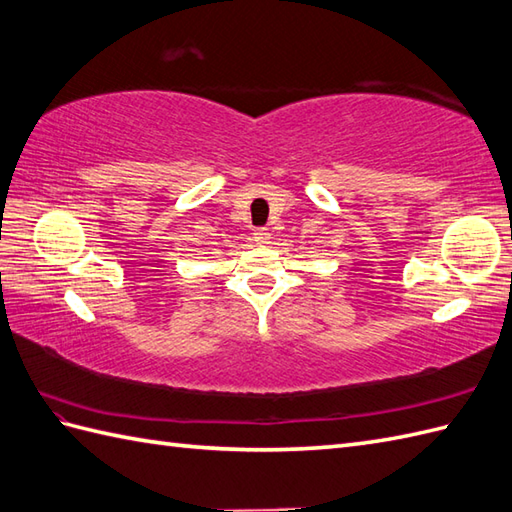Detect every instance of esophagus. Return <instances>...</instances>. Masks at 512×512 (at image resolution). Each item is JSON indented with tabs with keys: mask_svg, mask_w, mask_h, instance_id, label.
<instances>
[{
	"mask_svg": "<svg viewBox=\"0 0 512 512\" xmlns=\"http://www.w3.org/2000/svg\"><path fill=\"white\" fill-rule=\"evenodd\" d=\"M253 240H255L257 244H266V242L270 240V233H268V229H255V233H253Z\"/></svg>",
	"mask_w": 512,
	"mask_h": 512,
	"instance_id": "obj_1",
	"label": "esophagus"
}]
</instances>
